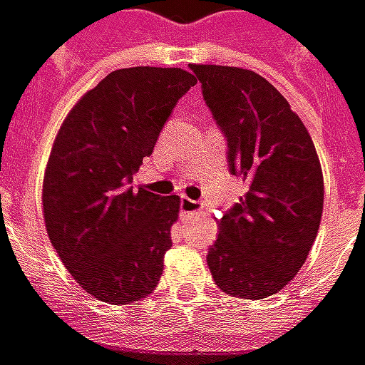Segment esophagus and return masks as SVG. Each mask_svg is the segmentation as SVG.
Instances as JSON below:
<instances>
[{
  "label": "esophagus",
  "instance_id": "esophagus-1",
  "mask_svg": "<svg viewBox=\"0 0 365 365\" xmlns=\"http://www.w3.org/2000/svg\"><path fill=\"white\" fill-rule=\"evenodd\" d=\"M180 210H182V214H185V215L200 214V210H202V203L195 202V200H190V197H182V202H180Z\"/></svg>",
  "mask_w": 365,
  "mask_h": 365
}]
</instances>
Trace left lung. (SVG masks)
<instances>
[{
  "label": "left lung",
  "mask_w": 365,
  "mask_h": 365,
  "mask_svg": "<svg viewBox=\"0 0 365 365\" xmlns=\"http://www.w3.org/2000/svg\"><path fill=\"white\" fill-rule=\"evenodd\" d=\"M227 138L232 173L247 182L240 203L217 222L207 252L215 286L262 299L286 287L318 235L324 175L314 141L287 99L259 73L230 66H190Z\"/></svg>",
  "instance_id": "8db88e82"
}]
</instances>
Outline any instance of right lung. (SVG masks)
<instances>
[{
    "instance_id": "obj_1",
    "label": "right lung",
    "mask_w": 365,
    "mask_h": 365,
    "mask_svg": "<svg viewBox=\"0 0 365 365\" xmlns=\"http://www.w3.org/2000/svg\"><path fill=\"white\" fill-rule=\"evenodd\" d=\"M195 83L182 68L115 69L79 98L56 135L41 192L47 235L73 279L101 302H138L162 277L180 197L128 183Z\"/></svg>"
}]
</instances>
